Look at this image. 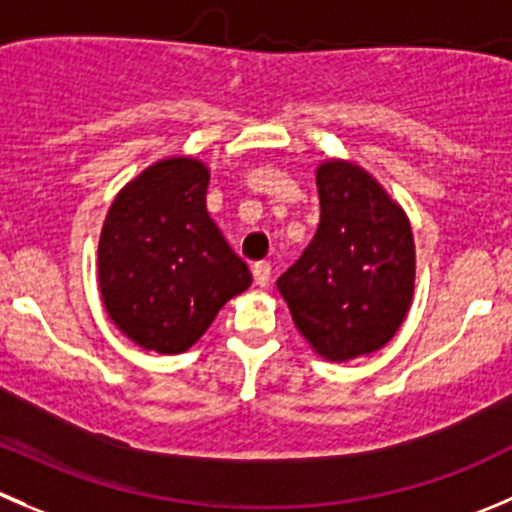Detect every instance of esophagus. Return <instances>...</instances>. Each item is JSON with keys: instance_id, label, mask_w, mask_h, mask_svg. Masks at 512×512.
Instances as JSON below:
<instances>
[{"instance_id": "1", "label": "esophagus", "mask_w": 512, "mask_h": 512, "mask_svg": "<svg viewBox=\"0 0 512 512\" xmlns=\"http://www.w3.org/2000/svg\"><path fill=\"white\" fill-rule=\"evenodd\" d=\"M270 275H272L270 262H255V267H252V277H255L257 285L260 287L270 285Z\"/></svg>"}]
</instances>
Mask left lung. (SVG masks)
<instances>
[{"label": "left lung", "mask_w": 512, "mask_h": 512, "mask_svg": "<svg viewBox=\"0 0 512 512\" xmlns=\"http://www.w3.org/2000/svg\"><path fill=\"white\" fill-rule=\"evenodd\" d=\"M320 225L277 290L307 345L347 362L388 345L415 297V240L398 200L357 162L317 165Z\"/></svg>", "instance_id": "1"}]
</instances>
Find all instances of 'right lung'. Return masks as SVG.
I'll list each match as a JSON object with an SVG mask.
<instances>
[{
    "label": "right lung",
    "instance_id": "obj_1",
    "mask_svg": "<svg viewBox=\"0 0 512 512\" xmlns=\"http://www.w3.org/2000/svg\"><path fill=\"white\" fill-rule=\"evenodd\" d=\"M210 167L190 155L157 160L109 205L99 232V295L109 320L160 355L200 340L227 300L252 285L207 215Z\"/></svg>",
    "mask_w": 512,
    "mask_h": 512
}]
</instances>
